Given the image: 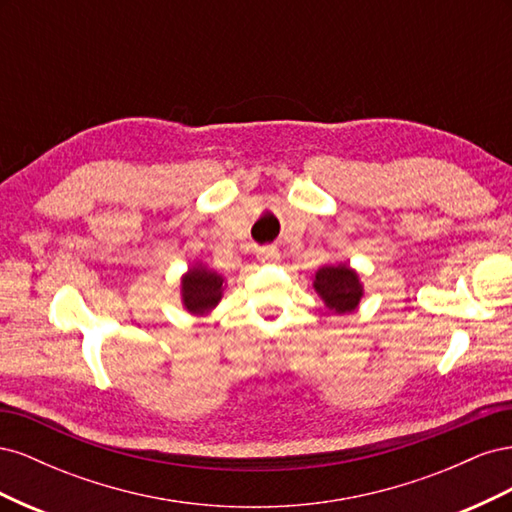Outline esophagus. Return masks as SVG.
Masks as SVG:
<instances>
[{"instance_id":"34e87169","label":"esophagus","mask_w":512,"mask_h":512,"mask_svg":"<svg viewBox=\"0 0 512 512\" xmlns=\"http://www.w3.org/2000/svg\"><path fill=\"white\" fill-rule=\"evenodd\" d=\"M258 260L260 262H277V260H280V252H277V247H273V245L260 247V250H258Z\"/></svg>"}]
</instances>
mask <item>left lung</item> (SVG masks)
Masks as SVG:
<instances>
[{
    "label": "left lung",
    "instance_id": "8db88e82",
    "mask_svg": "<svg viewBox=\"0 0 512 512\" xmlns=\"http://www.w3.org/2000/svg\"><path fill=\"white\" fill-rule=\"evenodd\" d=\"M312 286L324 307L337 316L352 314L365 294L359 271L352 269L348 262L322 265L312 275Z\"/></svg>",
    "mask_w": 512,
    "mask_h": 512
}]
</instances>
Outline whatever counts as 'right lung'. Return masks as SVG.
I'll return each instance as SVG.
<instances>
[{
    "label": "right lung",
    "instance_id": "right-lung-1",
    "mask_svg": "<svg viewBox=\"0 0 512 512\" xmlns=\"http://www.w3.org/2000/svg\"><path fill=\"white\" fill-rule=\"evenodd\" d=\"M179 288L185 312L192 316H207L220 305L224 297L226 277L198 260L181 275Z\"/></svg>",
    "mask_w": 512,
    "mask_h": 512
}]
</instances>
